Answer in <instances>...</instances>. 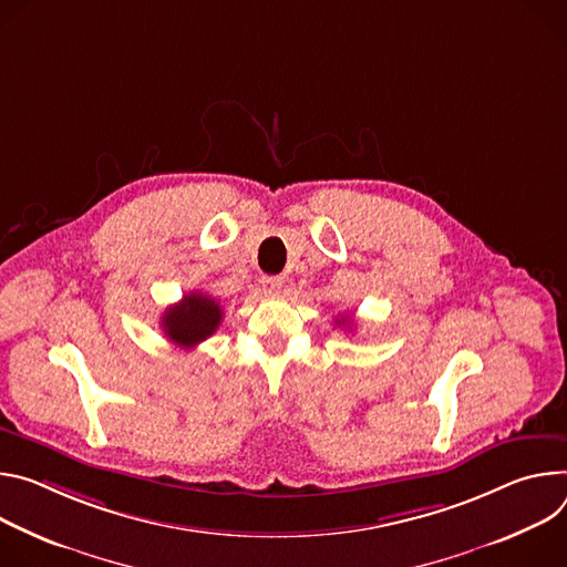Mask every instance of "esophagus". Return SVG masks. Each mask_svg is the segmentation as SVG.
Here are the masks:
<instances>
[{"label":"esophagus","instance_id":"34e87169","mask_svg":"<svg viewBox=\"0 0 567 567\" xmlns=\"http://www.w3.org/2000/svg\"><path fill=\"white\" fill-rule=\"evenodd\" d=\"M264 290L268 292V295H277L279 290H281V284H284V279L281 277H264Z\"/></svg>","mask_w":567,"mask_h":567}]
</instances>
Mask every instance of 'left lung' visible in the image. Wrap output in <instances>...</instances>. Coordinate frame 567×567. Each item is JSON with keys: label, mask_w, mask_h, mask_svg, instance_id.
Masks as SVG:
<instances>
[{"label": "left lung", "mask_w": 567, "mask_h": 567, "mask_svg": "<svg viewBox=\"0 0 567 567\" xmlns=\"http://www.w3.org/2000/svg\"><path fill=\"white\" fill-rule=\"evenodd\" d=\"M342 322H344V320H342Z\"/></svg>", "instance_id": "left-lung-1"}]
</instances>
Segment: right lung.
Returning a JSON list of instances; mask_svg holds the SVG:
<instances>
[{"label": "right lung", "instance_id": "add662e5", "mask_svg": "<svg viewBox=\"0 0 567 567\" xmlns=\"http://www.w3.org/2000/svg\"><path fill=\"white\" fill-rule=\"evenodd\" d=\"M223 320L220 303L205 292H188L179 303L164 310L162 329L166 338L182 347L194 349L216 333Z\"/></svg>", "mask_w": 567, "mask_h": 567}]
</instances>
